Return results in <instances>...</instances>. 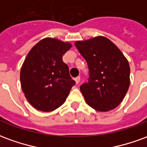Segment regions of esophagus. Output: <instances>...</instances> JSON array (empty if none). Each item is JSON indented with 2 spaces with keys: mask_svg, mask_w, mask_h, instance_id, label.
<instances>
[{
  "mask_svg": "<svg viewBox=\"0 0 147 147\" xmlns=\"http://www.w3.org/2000/svg\"><path fill=\"white\" fill-rule=\"evenodd\" d=\"M75 81H76V84H78V83H80V76H77L75 78Z\"/></svg>",
  "mask_w": 147,
  "mask_h": 147,
  "instance_id": "esophagus-1",
  "label": "esophagus"
}]
</instances>
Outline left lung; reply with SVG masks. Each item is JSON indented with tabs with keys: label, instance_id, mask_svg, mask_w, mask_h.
I'll return each instance as SVG.
<instances>
[{
	"label": "left lung",
	"instance_id": "left-lung-1",
	"mask_svg": "<svg viewBox=\"0 0 147 147\" xmlns=\"http://www.w3.org/2000/svg\"><path fill=\"white\" fill-rule=\"evenodd\" d=\"M89 68L88 81L80 86L86 103L101 112L112 110L123 101L130 84L128 61L117 45L99 36L75 43Z\"/></svg>",
	"mask_w": 147,
	"mask_h": 147
}]
</instances>
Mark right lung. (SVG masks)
Returning a JSON list of instances; mask_svg holds the SVG:
<instances>
[{
    "label": "right lung",
    "instance_id": "obj_1",
    "mask_svg": "<svg viewBox=\"0 0 147 147\" xmlns=\"http://www.w3.org/2000/svg\"><path fill=\"white\" fill-rule=\"evenodd\" d=\"M71 46L47 38L28 53L20 71L21 86L27 101L38 110L50 112L60 107L75 86L68 66L62 60Z\"/></svg>",
    "mask_w": 147,
    "mask_h": 147
}]
</instances>
